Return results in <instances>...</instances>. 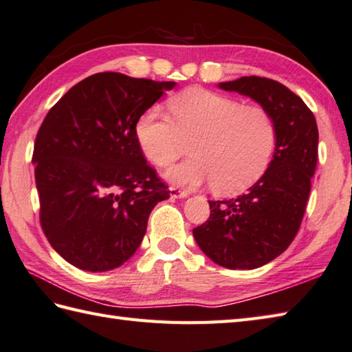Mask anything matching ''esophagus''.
<instances>
[{
  "label": "esophagus",
  "mask_w": 352,
  "mask_h": 352,
  "mask_svg": "<svg viewBox=\"0 0 352 352\" xmlns=\"http://www.w3.org/2000/svg\"><path fill=\"white\" fill-rule=\"evenodd\" d=\"M170 196L173 199H184V197L188 196V191L179 190L177 186H170Z\"/></svg>",
  "instance_id": "34e87169"
}]
</instances>
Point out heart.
<instances>
[{
	"label": "heart",
	"mask_w": 352,
	"mask_h": 352,
	"mask_svg": "<svg viewBox=\"0 0 352 352\" xmlns=\"http://www.w3.org/2000/svg\"><path fill=\"white\" fill-rule=\"evenodd\" d=\"M168 109L171 120L152 107L135 124L141 152L157 167L170 166L190 142L192 156L167 171L168 181L212 182L220 195H236L266 173L276 147V124L266 107L190 88L171 98Z\"/></svg>",
	"instance_id": "heart-1"
}]
</instances>
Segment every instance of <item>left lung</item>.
Masks as SVG:
<instances>
[{
	"label": "left lung",
	"mask_w": 352,
	"mask_h": 352,
	"mask_svg": "<svg viewBox=\"0 0 352 352\" xmlns=\"http://www.w3.org/2000/svg\"><path fill=\"white\" fill-rule=\"evenodd\" d=\"M219 88L266 107L276 124V147L266 173L245 195L210 200V219L192 235L219 266L250 270L281 255L299 231L316 170L319 132L302 98L276 80L249 76Z\"/></svg>",
	"instance_id": "1"
}]
</instances>
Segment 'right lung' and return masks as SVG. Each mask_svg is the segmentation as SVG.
Segmentation results:
<instances>
[{"mask_svg":"<svg viewBox=\"0 0 352 352\" xmlns=\"http://www.w3.org/2000/svg\"><path fill=\"white\" fill-rule=\"evenodd\" d=\"M175 85L98 73L74 85L42 121L32 160L41 226L73 266L120 267L140 248L155 205L170 197L135 124Z\"/></svg>","mask_w":352,"mask_h":352,"instance_id":"add662e5","label":"right lung"}]
</instances>
